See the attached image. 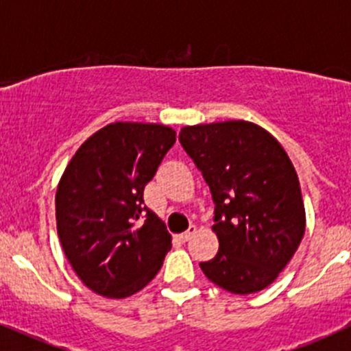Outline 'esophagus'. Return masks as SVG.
Listing matches in <instances>:
<instances>
[{
    "label": "esophagus",
    "mask_w": 351,
    "mask_h": 351,
    "mask_svg": "<svg viewBox=\"0 0 351 351\" xmlns=\"http://www.w3.org/2000/svg\"><path fill=\"white\" fill-rule=\"evenodd\" d=\"M195 231H197V228L193 226V224H190V228H189V230H186L185 233H182V234H180V238H182L183 241H189L190 238H192L193 234H195Z\"/></svg>",
    "instance_id": "esophagus-1"
}]
</instances>
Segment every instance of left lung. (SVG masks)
<instances>
[{"mask_svg": "<svg viewBox=\"0 0 351 351\" xmlns=\"http://www.w3.org/2000/svg\"><path fill=\"white\" fill-rule=\"evenodd\" d=\"M180 142L216 204L219 250L200 269L234 295L264 290L305 233L300 182L287 151L266 128L245 120L183 127Z\"/></svg>", "mask_w": 351, "mask_h": 351, "instance_id": "1", "label": "left lung"}]
</instances>
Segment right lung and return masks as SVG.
<instances>
[{"instance_id":"obj_1","label":"right lung","mask_w":351,"mask_h":351,"mask_svg":"<svg viewBox=\"0 0 351 351\" xmlns=\"http://www.w3.org/2000/svg\"><path fill=\"white\" fill-rule=\"evenodd\" d=\"M176 132L117 121L90 135L61 175L56 228L77 276L94 293L127 298L147 287L171 248L165 223L144 206Z\"/></svg>"}]
</instances>
